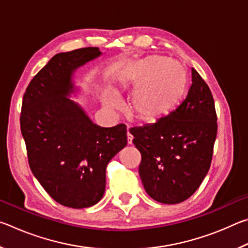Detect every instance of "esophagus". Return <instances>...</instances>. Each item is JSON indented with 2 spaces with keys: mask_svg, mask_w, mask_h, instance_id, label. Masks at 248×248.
Here are the masks:
<instances>
[{
  "mask_svg": "<svg viewBox=\"0 0 248 248\" xmlns=\"http://www.w3.org/2000/svg\"><path fill=\"white\" fill-rule=\"evenodd\" d=\"M127 137H128V144H132V140H133V137H132V134L130 133V132H128V134H127Z\"/></svg>",
  "mask_w": 248,
  "mask_h": 248,
  "instance_id": "34e87169",
  "label": "esophagus"
}]
</instances>
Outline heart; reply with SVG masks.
Listing matches in <instances>:
<instances>
[{"instance_id": "obj_1", "label": "heart", "mask_w": 248, "mask_h": 248, "mask_svg": "<svg viewBox=\"0 0 248 248\" xmlns=\"http://www.w3.org/2000/svg\"><path fill=\"white\" fill-rule=\"evenodd\" d=\"M187 86V73L179 62L166 57H144L128 64L121 71L117 92L133 91L132 114L138 119L155 121L173 111L182 100ZM104 103L108 108H119L118 96L107 93Z\"/></svg>"}]
</instances>
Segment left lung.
<instances>
[{"label": "left lung", "mask_w": 248, "mask_h": 248, "mask_svg": "<svg viewBox=\"0 0 248 248\" xmlns=\"http://www.w3.org/2000/svg\"><path fill=\"white\" fill-rule=\"evenodd\" d=\"M191 82L186 98L175 110L153 124L130 129L141 153L139 174L144 189L162 203L189 198L211 165L217 132L215 99L194 68Z\"/></svg>", "instance_id": "8db88e82"}]
</instances>
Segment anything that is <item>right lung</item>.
<instances>
[{"instance_id":"1","label":"right lung","mask_w":248,"mask_h":248,"mask_svg":"<svg viewBox=\"0 0 248 248\" xmlns=\"http://www.w3.org/2000/svg\"><path fill=\"white\" fill-rule=\"evenodd\" d=\"M100 54L97 47L56 54L28 84L20 111L32 174L53 200L74 209L103 198L107 164L127 145L125 124L99 127L66 97L74 71Z\"/></svg>"}]
</instances>
